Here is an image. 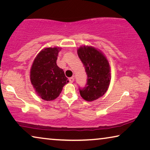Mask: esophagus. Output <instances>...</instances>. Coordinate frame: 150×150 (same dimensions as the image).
<instances>
[{
    "instance_id": "34e87169",
    "label": "esophagus",
    "mask_w": 150,
    "mask_h": 150,
    "mask_svg": "<svg viewBox=\"0 0 150 150\" xmlns=\"http://www.w3.org/2000/svg\"><path fill=\"white\" fill-rule=\"evenodd\" d=\"M69 81L70 83H73V81H74V78H73V77H71V78L69 79Z\"/></svg>"
}]
</instances>
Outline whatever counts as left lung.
Returning a JSON list of instances; mask_svg holds the SVG:
<instances>
[{"label":"left lung","mask_w":150,"mask_h":150,"mask_svg":"<svg viewBox=\"0 0 150 150\" xmlns=\"http://www.w3.org/2000/svg\"><path fill=\"white\" fill-rule=\"evenodd\" d=\"M77 54L87 75L86 87L79 88L80 95L87 101H93L103 96L110 82L108 61L100 50L88 45L81 46Z\"/></svg>","instance_id":"obj_1"}]
</instances>
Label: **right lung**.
<instances>
[{"label": "right lung", "instance_id": "1", "mask_svg": "<svg viewBox=\"0 0 150 150\" xmlns=\"http://www.w3.org/2000/svg\"><path fill=\"white\" fill-rule=\"evenodd\" d=\"M60 47L42 50L33 62L30 69V81L37 95L47 101L59 96L63 86L69 82L62 69L57 65Z\"/></svg>", "mask_w": 150, "mask_h": 150}]
</instances>
